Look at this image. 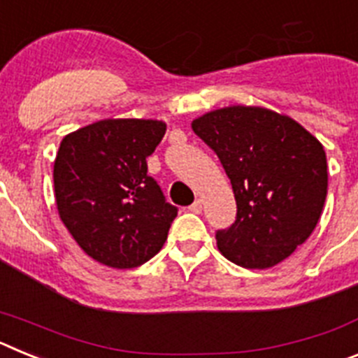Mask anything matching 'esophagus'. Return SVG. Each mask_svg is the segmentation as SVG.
Instances as JSON below:
<instances>
[{"mask_svg":"<svg viewBox=\"0 0 358 358\" xmlns=\"http://www.w3.org/2000/svg\"><path fill=\"white\" fill-rule=\"evenodd\" d=\"M188 210L192 211V213H201V211H202V201H201V199H197V201H195L194 204L188 208Z\"/></svg>","mask_w":358,"mask_h":358,"instance_id":"obj_1","label":"esophagus"}]
</instances>
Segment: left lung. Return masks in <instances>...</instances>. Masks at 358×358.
Returning <instances> with one entry per match:
<instances>
[{
    "label": "left lung",
    "mask_w": 358,
    "mask_h": 358,
    "mask_svg": "<svg viewBox=\"0 0 358 358\" xmlns=\"http://www.w3.org/2000/svg\"><path fill=\"white\" fill-rule=\"evenodd\" d=\"M229 177L236 218L215 233L227 260L268 268L289 258L317 226L328 189L327 154L289 116L233 106L192 123Z\"/></svg>",
    "instance_id": "1"
}]
</instances>
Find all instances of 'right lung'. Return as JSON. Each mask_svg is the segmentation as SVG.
<instances>
[{"instance_id": "add662e5", "label": "right lung", "mask_w": 358, "mask_h": 358, "mask_svg": "<svg viewBox=\"0 0 358 358\" xmlns=\"http://www.w3.org/2000/svg\"><path fill=\"white\" fill-rule=\"evenodd\" d=\"M157 120H102L62 140L53 164L57 210L82 251L115 268L156 256L177 208L147 173L163 140Z\"/></svg>"}]
</instances>
